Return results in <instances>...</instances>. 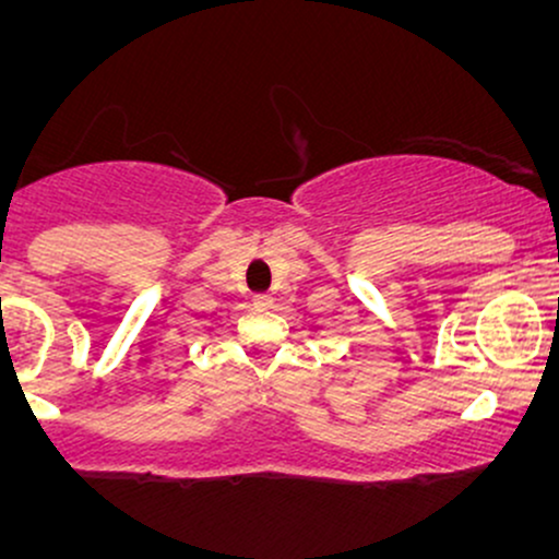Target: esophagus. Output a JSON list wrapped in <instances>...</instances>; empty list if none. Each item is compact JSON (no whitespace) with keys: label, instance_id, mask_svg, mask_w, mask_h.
<instances>
[{"label":"esophagus","instance_id":"1","mask_svg":"<svg viewBox=\"0 0 559 559\" xmlns=\"http://www.w3.org/2000/svg\"><path fill=\"white\" fill-rule=\"evenodd\" d=\"M252 305L258 307V310H267V307L273 305V297H271V294H254Z\"/></svg>","mask_w":559,"mask_h":559}]
</instances>
